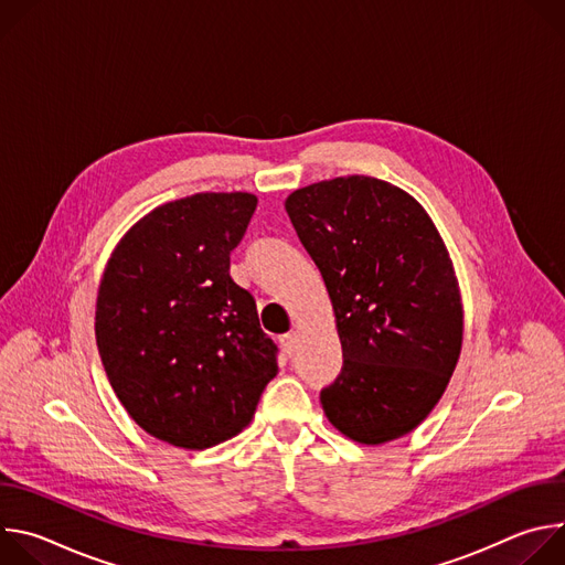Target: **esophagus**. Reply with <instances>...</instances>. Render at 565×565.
Returning a JSON list of instances; mask_svg holds the SVG:
<instances>
[{
    "instance_id": "obj_1",
    "label": "esophagus",
    "mask_w": 565,
    "mask_h": 565,
    "mask_svg": "<svg viewBox=\"0 0 565 565\" xmlns=\"http://www.w3.org/2000/svg\"><path fill=\"white\" fill-rule=\"evenodd\" d=\"M279 344H281V351L290 358L295 353V349H297V335L295 333H286V335L279 338Z\"/></svg>"
}]
</instances>
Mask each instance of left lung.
Returning <instances> with one entry per match:
<instances>
[{
	"label": "left lung",
	"instance_id": "8db88e82",
	"mask_svg": "<svg viewBox=\"0 0 565 565\" xmlns=\"http://www.w3.org/2000/svg\"><path fill=\"white\" fill-rule=\"evenodd\" d=\"M286 212L324 277L342 371L321 388L329 420L382 445L416 429L447 388L462 344L454 268L427 212L369 177L292 192Z\"/></svg>",
	"mask_w": 565,
	"mask_h": 565
}]
</instances>
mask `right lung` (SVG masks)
Returning <instances> with one entry per match:
<instances>
[{
  "mask_svg": "<svg viewBox=\"0 0 565 565\" xmlns=\"http://www.w3.org/2000/svg\"><path fill=\"white\" fill-rule=\"evenodd\" d=\"M257 210L246 192L156 207L114 250L98 290L96 342L127 414L153 438L214 447L255 416L277 344L230 255Z\"/></svg>",
  "mask_w": 565,
  "mask_h": 565,
  "instance_id": "right-lung-1",
  "label": "right lung"
}]
</instances>
